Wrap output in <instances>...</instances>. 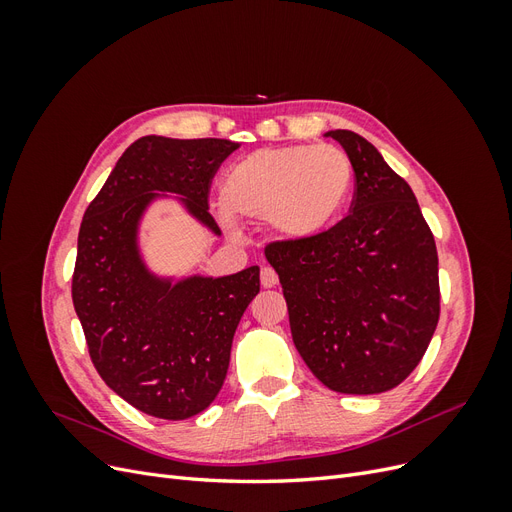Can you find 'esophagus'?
Listing matches in <instances>:
<instances>
[{
  "mask_svg": "<svg viewBox=\"0 0 512 512\" xmlns=\"http://www.w3.org/2000/svg\"><path fill=\"white\" fill-rule=\"evenodd\" d=\"M277 273L271 269V267H262V271H260V284H262V288H273V286H277Z\"/></svg>",
  "mask_w": 512,
  "mask_h": 512,
  "instance_id": "esophagus-1",
  "label": "esophagus"
}]
</instances>
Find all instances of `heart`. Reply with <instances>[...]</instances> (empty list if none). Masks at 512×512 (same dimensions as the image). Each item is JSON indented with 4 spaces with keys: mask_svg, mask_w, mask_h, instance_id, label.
Here are the masks:
<instances>
[{
    "mask_svg": "<svg viewBox=\"0 0 512 512\" xmlns=\"http://www.w3.org/2000/svg\"><path fill=\"white\" fill-rule=\"evenodd\" d=\"M352 162L335 145L258 149L222 179L220 205L237 220H267L277 237L307 241L342 213L352 190Z\"/></svg>",
    "mask_w": 512,
    "mask_h": 512,
    "instance_id": "1",
    "label": "heart"
}]
</instances>
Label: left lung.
<instances>
[{
  "mask_svg": "<svg viewBox=\"0 0 512 512\" xmlns=\"http://www.w3.org/2000/svg\"><path fill=\"white\" fill-rule=\"evenodd\" d=\"M327 136L354 170L350 215L307 241L265 247L292 342L331 391L376 395L421 363L440 318L438 250L410 185L350 130Z\"/></svg>",
  "mask_w": 512,
  "mask_h": 512,
  "instance_id": "8db88e82",
  "label": "left lung"
}]
</instances>
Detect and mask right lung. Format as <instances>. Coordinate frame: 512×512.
I'll use <instances>...</instances> for the list:
<instances>
[{
  "mask_svg": "<svg viewBox=\"0 0 512 512\" xmlns=\"http://www.w3.org/2000/svg\"><path fill=\"white\" fill-rule=\"evenodd\" d=\"M235 149L226 138H138L81 222L72 303L91 363L130 406L166 421L190 418L218 397L237 324L260 292V269L173 284L145 267L138 222L156 192H170L220 235L209 188Z\"/></svg>",
  "mask_w": 512,
  "mask_h": 512,
  "instance_id": "right-lung-1",
  "label": "right lung"
}]
</instances>
